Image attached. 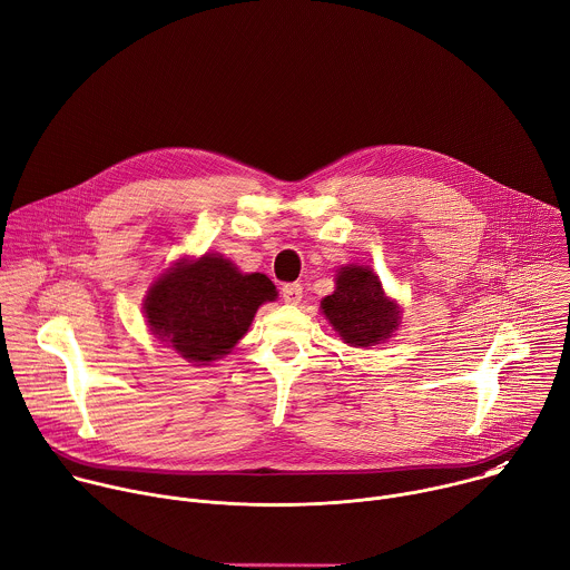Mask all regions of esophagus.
Returning <instances> with one entry per match:
<instances>
[{
    "label": "esophagus",
    "instance_id": "obj_1",
    "mask_svg": "<svg viewBox=\"0 0 570 570\" xmlns=\"http://www.w3.org/2000/svg\"><path fill=\"white\" fill-rule=\"evenodd\" d=\"M302 286L299 284H284L282 286V297H284V302H288V304H299L302 302Z\"/></svg>",
    "mask_w": 570,
    "mask_h": 570
}]
</instances>
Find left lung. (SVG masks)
I'll use <instances>...</instances> for the list:
<instances>
[{"mask_svg": "<svg viewBox=\"0 0 570 570\" xmlns=\"http://www.w3.org/2000/svg\"><path fill=\"white\" fill-rule=\"evenodd\" d=\"M320 306L337 335L357 348L390 340L401 324V306L385 295L381 279L368 266L340 268L335 291Z\"/></svg>", "mask_w": 570, "mask_h": 570, "instance_id": "8db88e82", "label": "left lung"}]
</instances>
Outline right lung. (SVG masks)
Wrapping results in <instances>:
<instances>
[{
  "instance_id": "add662e5",
  "label": "right lung",
  "mask_w": 570,
  "mask_h": 570,
  "mask_svg": "<svg viewBox=\"0 0 570 570\" xmlns=\"http://www.w3.org/2000/svg\"><path fill=\"white\" fill-rule=\"evenodd\" d=\"M277 297L262 273H242L222 255L176 262L147 291L142 311L149 331L180 357L208 364L246 335L257 308Z\"/></svg>"
}]
</instances>
